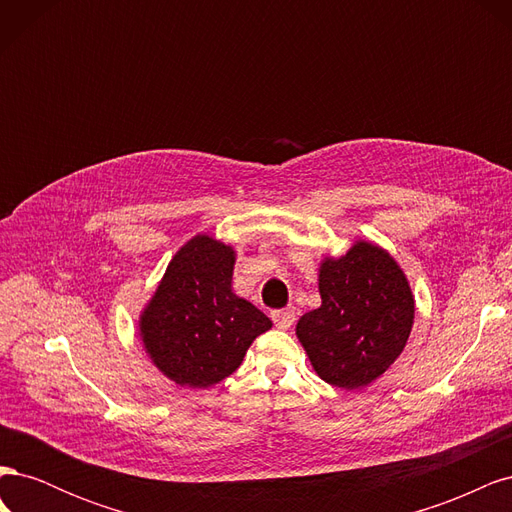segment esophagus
I'll return each instance as SVG.
<instances>
[{
    "label": "esophagus",
    "mask_w": 512,
    "mask_h": 512,
    "mask_svg": "<svg viewBox=\"0 0 512 512\" xmlns=\"http://www.w3.org/2000/svg\"><path fill=\"white\" fill-rule=\"evenodd\" d=\"M275 327L277 329H290L294 320H297V312H294V307H286V309H275L271 314Z\"/></svg>",
    "instance_id": "1"
}]
</instances>
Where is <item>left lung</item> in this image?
Instances as JSON below:
<instances>
[{"instance_id": "8db88e82", "label": "left lung", "mask_w": 512, "mask_h": 512, "mask_svg": "<svg viewBox=\"0 0 512 512\" xmlns=\"http://www.w3.org/2000/svg\"><path fill=\"white\" fill-rule=\"evenodd\" d=\"M322 305L301 316L297 337L316 374L361 389L389 369L412 331L414 299L404 271L382 247L354 243L320 265Z\"/></svg>"}]
</instances>
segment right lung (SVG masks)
Listing matches in <instances>:
<instances>
[{"label": "right lung", "mask_w": 512, "mask_h": 512, "mask_svg": "<svg viewBox=\"0 0 512 512\" xmlns=\"http://www.w3.org/2000/svg\"><path fill=\"white\" fill-rule=\"evenodd\" d=\"M232 247L196 235L170 260L141 316L156 367L179 386L205 389L235 371L271 320L232 292Z\"/></svg>", "instance_id": "right-lung-1"}]
</instances>
